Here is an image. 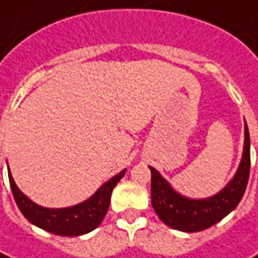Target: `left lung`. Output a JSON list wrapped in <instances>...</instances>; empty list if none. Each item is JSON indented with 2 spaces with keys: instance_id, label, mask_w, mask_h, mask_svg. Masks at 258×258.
<instances>
[{
  "instance_id": "1",
  "label": "left lung",
  "mask_w": 258,
  "mask_h": 258,
  "mask_svg": "<svg viewBox=\"0 0 258 258\" xmlns=\"http://www.w3.org/2000/svg\"><path fill=\"white\" fill-rule=\"evenodd\" d=\"M149 169L152 175V207L162 223L185 233H197L210 228L231 213L245 192L250 175V135L247 123H244V149L238 169L233 179L213 197L203 200L183 197L176 192L155 168L149 166Z\"/></svg>"
}]
</instances>
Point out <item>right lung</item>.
<instances>
[{"label":"right lung","instance_id":"1","mask_svg":"<svg viewBox=\"0 0 258 258\" xmlns=\"http://www.w3.org/2000/svg\"><path fill=\"white\" fill-rule=\"evenodd\" d=\"M124 172L126 169L114 175L113 178L104 182L86 201L66 208H45L33 203L27 195L20 191L13 175L10 172V168H8V178H10V185L15 203L30 223L55 235L76 237V235L90 233L100 225L109 210L112 191L116 183L123 178Z\"/></svg>","mask_w":258,"mask_h":258}]
</instances>
